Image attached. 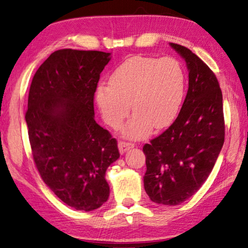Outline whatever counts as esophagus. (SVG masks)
Wrapping results in <instances>:
<instances>
[{
    "label": "esophagus",
    "instance_id": "obj_1",
    "mask_svg": "<svg viewBox=\"0 0 248 248\" xmlns=\"http://www.w3.org/2000/svg\"><path fill=\"white\" fill-rule=\"evenodd\" d=\"M118 148H119V152L121 154H124L127 152L128 150L134 148V144L131 143V142H124V141H120L118 143Z\"/></svg>",
    "mask_w": 248,
    "mask_h": 248
}]
</instances>
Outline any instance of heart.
<instances>
[{"label":"heart","mask_w":248,"mask_h":248,"mask_svg":"<svg viewBox=\"0 0 248 248\" xmlns=\"http://www.w3.org/2000/svg\"><path fill=\"white\" fill-rule=\"evenodd\" d=\"M186 91V73L173 57L161 59L134 56L123 62L109 78L99 84L96 104L105 123L117 128L130 112H134L123 127V136L142 139L154 124L169 125L177 117Z\"/></svg>","instance_id":"obj_1"}]
</instances>
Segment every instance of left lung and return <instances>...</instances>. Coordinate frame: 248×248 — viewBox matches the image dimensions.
<instances>
[{
  "instance_id": "8db88e82",
  "label": "left lung",
  "mask_w": 248,
  "mask_h": 248,
  "mask_svg": "<svg viewBox=\"0 0 248 248\" xmlns=\"http://www.w3.org/2000/svg\"><path fill=\"white\" fill-rule=\"evenodd\" d=\"M170 46L186 61L188 92L170 127L143 146L144 189L153 202L177 205L209 177L224 143L222 92L215 73L184 46Z\"/></svg>"
}]
</instances>
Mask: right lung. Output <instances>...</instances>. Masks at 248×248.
<instances>
[{"mask_svg":"<svg viewBox=\"0 0 248 248\" xmlns=\"http://www.w3.org/2000/svg\"><path fill=\"white\" fill-rule=\"evenodd\" d=\"M109 61L108 52L58 50L29 89L25 119L37 170L59 199L81 211L106 202L105 174L120 156L117 140L94 119V94Z\"/></svg>","mask_w":248,"mask_h":248,"instance_id":"add662e5","label":"right lung"}]
</instances>
